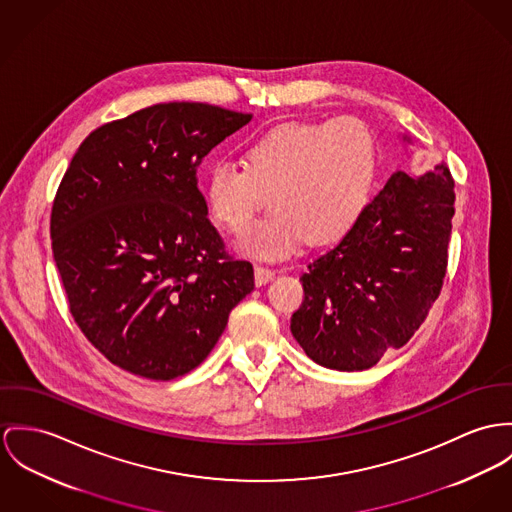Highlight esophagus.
<instances>
[{
  "mask_svg": "<svg viewBox=\"0 0 512 512\" xmlns=\"http://www.w3.org/2000/svg\"><path fill=\"white\" fill-rule=\"evenodd\" d=\"M275 275V269H269V267L257 265V267H255V284H257V286H263V284H267L269 280H273Z\"/></svg>",
  "mask_w": 512,
  "mask_h": 512,
  "instance_id": "obj_1",
  "label": "esophagus"
}]
</instances>
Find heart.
<instances>
[{"instance_id": "b5f03b06", "label": "heart", "mask_w": 512, "mask_h": 512, "mask_svg": "<svg viewBox=\"0 0 512 512\" xmlns=\"http://www.w3.org/2000/svg\"><path fill=\"white\" fill-rule=\"evenodd\" d=\"M376 144L356 118L282 122L245 150V165L214 161L204 177L210 216L241 234L269 204L275 210L241 239L261 259H284L306 241L333 245L362 220L374 189Z\"/></svg>"}]
</instances>
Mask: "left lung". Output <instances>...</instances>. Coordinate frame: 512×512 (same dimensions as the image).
<instances>
[{
    "label": "left lung",
    "mask_w": 512,
    "mask_h": 512,
    "mask_svg": "<svg viewBox=\"0 0 512 512\" xmlns=\"http://www.w3.org/2000/svg\"><path fill=\"white\" fill-rule=\"evenodd\" d=\"M454 200L446 163L397 171L353 232L308 265L290 331L312 360L366 370L415 335L444 284Z\"/></svg>",
    "instance_id": "8db88e82"
}]
</instances>
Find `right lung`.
Wrapping results in <instances>:
<instances>
[{"mask_svg":"<svg viewBox=\"0 0 512 512\" xmlns=\"http://www.w3.org/2000/svg\"><path fill=\"white\" fill-rule=\"evenodd\" d=\"M253 115L159 103L93 130L56 191L50 236L68 306L118 368L173 380L197 368L253 290L198 191L200 161Z\"/></svg>","mask_w":512,"mask_h":512,"instance_id":"1","label":"right lung"}]
</instances>
